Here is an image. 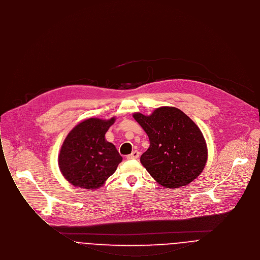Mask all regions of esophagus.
I'll list each match as a JSON object with an SVG mask.
<instances>
[{
	"label": "esophagus",
	"instance_id": "34e87169",
	"mask_svg": "<svg viewBox=\"0 0 260 260\" xmlns=\"http://www.w3.org/2000/svg\"><path fill=\"white\" fill-rule=\"evenodd\" d=\"M139 154L140 152L138 150H133L130 154L127 155V159L128 160H133V159H138L139 158Z\"/></svg>",
	"mask_w": 260,
	"mask_h": 260
}]
</instances>
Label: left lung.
<instances>
[{
	"label": "left lung",
	"instance_id": "left-lung-1",
	"mask_svg": "<svg viewBox=\"0 0 260 260\" xmlns=\"http://www.w3.org/2000/svg\"><path fill=\"white\" fill-rule=\"evenodd\" d=\"M133 118L149 139L140 162L150 176L166 188L189 184L204 170L208 149L197 124L174 107L155 109L151 115Z\"/></svg>",
	"mask_w": 260,
	"mask_h": 260
}]
</instances>
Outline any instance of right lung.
<instances>
[{
  "instance_id": "add662e5",
  "label": "right lung",
  "mask_w": 260,
  "mask_h": 260,
  "mask_svg": "<svg viewBox=\"0 0 260 260\" xmlns=\"http://www.w3.org/2000/svg\"><path fill=\"white\" fill-rule=\"evenodd\" d=\"M116 118H90L79 123L66 137L58 166L63 177L74 186L93 190L101 187L117 170L122 157L106 133Z\"/></svg>"
}]
</instances>
